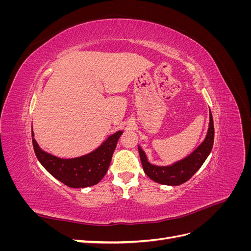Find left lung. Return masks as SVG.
Segmentation results:
<instances>
[{
  "instance_id": "obj_1",
  "label": "left lung",
  "mask_w": 251,
  "mask_h": 251,
  "mask_svg": "<svg viewBox=\"0 0 251 251\" xmlns=\"http://www.w3.org/2000/svg\"><path fill=\"white\" fill-rule=\"evenodd\" d=\"M214 120H212V115L209 110V125L206 136L199 146L183 159H180V160L169 165L151 164L149 161L146 151L138 146L143 171L150 179L157 182V183L171 186L184 183L199 171L202 164L206 160V158L210 154L212 146H214Z\"/></svg>"
}]
</instances>
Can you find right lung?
I'll return each instance as SVG.
<instances>
[{"label": "right lung", "instance_id": "right-lung-1", "mask_svg": "<svg viewBox=\"0 0 251 251\" xmlns=\"http://www.w3.org/2000/svg\"><path fill=\"white\" fill-rule=\"evenodd\" d=\"M34 153L40 163L53 177L72 188H85L97 184L108 172L118 139L124 131L110 135L100 147L89 154L75 158H59L42 150L34 139Z\"/></svg>", "mask_w": 251, "mask_h": 251}]
</instances>
